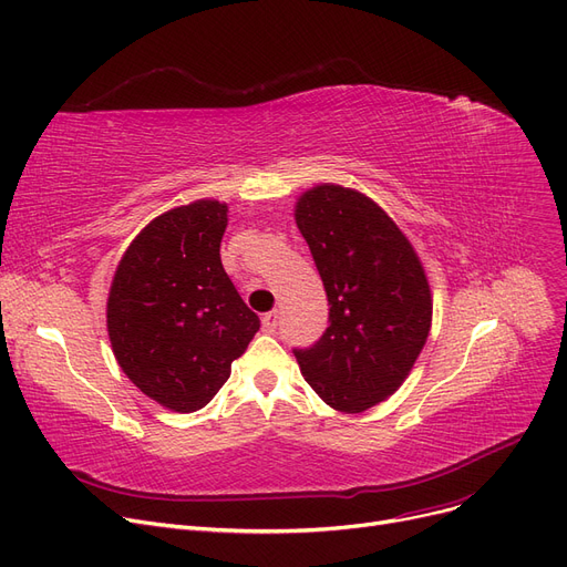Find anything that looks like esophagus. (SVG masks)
<instances>
[{
	"mask_svg": "<svg viewBox=\"0 0 567 567\" xmlns=\"http://www.w3.org/2000/svg\"><path fill=\"white\" fill-rule=\"evenodd\" d=\"M277 326H279V313H277V311L262 313V330H265V332L275 334V332H277Z\"/></svg>",
	"mask_w": 567,
	"mask_h": 567,
	"instance_id": "1",
	"label": "esophagus"
}]
</instances>
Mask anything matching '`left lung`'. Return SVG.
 I'll list each match as a JSON object with an SVG mask.
<instances>
[{
  "instance_id": "left-lung-1",
  "label": "left lung",
  "mask_w": 567,
  "mask_h": 567,
  "mask_svg": "<svg viewBox=\"0 0 567 567\" xmlns=\"http://www.w3.org/2000/svg\"><path fill=\"white\" fill-rule=\"evenodd\" d=\"M296 223L326 286L330 326L292 353L332 410L365 412L402 386L425 344L433 319L425 271L391 216L358 190H307Z\"/></svg>"
}]
</instances>
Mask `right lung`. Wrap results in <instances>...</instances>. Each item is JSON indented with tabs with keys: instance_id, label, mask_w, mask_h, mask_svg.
Returning <instances> with one entry per match:
<instances>
[{
	"instance_id": "right-lung-1",
	"label": "right lung",
	"mask_w": 567,
	"mask_h": 567,
	"mask_svg": "<svg viewBox=\"0 0 567 567\" xmlns=\"http://www.w3.org/2000/svg\"><path fill=\"white\" fill-rule=\"evenodd\" d=\"M228 207L197 199L153 218L113 275L106 328L127 379L172 412H197L230 377L260 319L220 262Z\"/></svg>"
}]
</instances>
